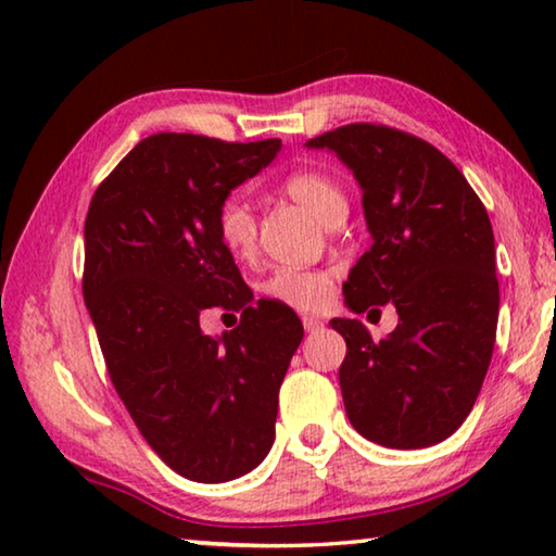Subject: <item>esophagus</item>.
<instances>
[{"instance_id":"obj_1","label":"esophagus","mask_w":556,"mask_h":556,"mask_svg":"<svg viewBox=\"0 0 556 556\" xmlns=\"http://www.w3.org/2000/svg\"><path fill=\"white\" fill-rule=\"evenodd\" d=\"M301 324H304L306 333H314V331H318V328H324V321L316 316H301Z\"/></svg>"}]
</instances>
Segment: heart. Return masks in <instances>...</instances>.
Here are the masks:
<instances>
[{"label": "heart", "instance_id": "obj_1", "mask_svg": "<svg viewBox=\"0 0 556 556\" xmlns=\"http://www.w3.org/2000/svg\"><path fill=\"white\" fill-rule=\"evenodd\" d=\"M285 193L299 201L316 220L331 225L345 218L348 201L331 178L318 172H296L281 181ZM215 235L225 250L238 260L257 252V215L242 195H228L215 211ZM262 294L299 312H321L333 299V271L279 267L262 281Z\"/></svg>", "mask_w": 556, "mask_h": 556}]
</instances>
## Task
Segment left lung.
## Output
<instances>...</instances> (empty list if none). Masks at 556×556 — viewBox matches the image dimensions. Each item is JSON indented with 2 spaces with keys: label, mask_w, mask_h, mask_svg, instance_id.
Here are the masks:
<instances>
[{
  "label": "left lung",
  "mask_w": 556,
  "mask_h": 556,
  "mask_svg": "<svg viewBox=\"0 0 556 556\" xmlns=\"http://www.w3.org/2000/svg\"><path fill=\"white\" fill-rule=\"evenodd\" d=\"M331 149L363 188L372 242L343 285L355 314L390 301L400 324L375 343L357 318L338 370L345 414L365 439L425 448L473 409L493 357L501 289L485 205L434 144L372 122L308 139Z\"/></svg>",
  "instance_id": "8db88e82"
}]
</instances>
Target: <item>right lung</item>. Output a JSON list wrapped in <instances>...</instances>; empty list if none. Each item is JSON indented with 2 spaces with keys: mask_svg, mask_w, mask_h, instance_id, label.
Here are the masks:
<instances>
[{
  "mask_svg": "<svg viewBox=\"0 0 556 556\" xmlns=\"http://www.w3.org/2000/svg\"><path fill=\"white\" fill-rule=\"evenodd\" d=\"M279 147L159 131L112 168L88 208L83 296L110 380L139 434L188 481L225 483L262 464L304 338L289 306L252 301L215 235L220 201ZM205 307L240 311L241 326L205 337Z\"/></svg>",
  "mask_w": 556,
  "mask_h": 556,
  "instance_id": "obj_1",
  "label": "right lung"
}]
</instances>
